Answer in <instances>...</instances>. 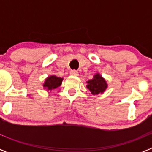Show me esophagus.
<instances>
[{
	"instance_id": "34e87169",
	"label": "esophagus",
	"mask_w": 152,
	"mask_h": 152,
	"mask_svg": "<svg viewBox=\"0 0 152 152\" xmlns=\"http://www.w3.org/2000/svg\"><path fill=\"white\" fill-rule=\"evenodd\" d=\"M70 74L72 75H74V76H77L78 75V72L76 70H72V71H71Z\"/></svg>"
}]
</instances>
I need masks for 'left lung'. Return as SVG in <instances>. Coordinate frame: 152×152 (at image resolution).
<instances>
[{"label": "left lung", "mask_w": 152, "mask_h": 152, "mask_svg": "<svg viewBox=\"0 0 152 152\" xmlns=\"http://www.w3.org/2000/svg\"><path fill=\"white\" fill-rule=\"evenodd\" d=\"M87 88L91 91L92 94H99L100 93H103L107 88V84L105 80L99 75V74L95 75L94 78L88 80Z\"/></svg>", "instance_id": "left-lung-1"}]
</instances>
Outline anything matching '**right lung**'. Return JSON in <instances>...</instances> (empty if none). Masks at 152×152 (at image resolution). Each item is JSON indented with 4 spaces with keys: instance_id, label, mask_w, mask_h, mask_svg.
<instances>
[{
    "instance_id": "add662e5",
    "label": "right lung",
    "mask_w": 152,
    "mask_h": 152,
    "mask_svg": "<svg viewBox=\"0 0 152 152\" xmlns=\"http://www.w3.org/2000/svg\"><path fill=\"white\" fill-rule=\"evenodd\" d=\"M61 82H62V78L61 77H58L55 76V75H52V76L49 77L45 80V84H43V86L48 90L56 89L58 87L61 86Z\"/></svg>"
}]
</instances>
